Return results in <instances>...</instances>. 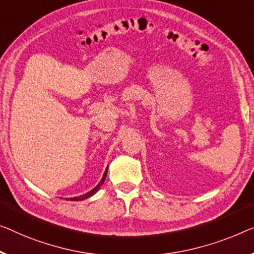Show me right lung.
Listing matches in <instances>:
<instances>
[{"label": "right lung", "instance_id": "1", "mask_svg": "<svg viewBox=\"0 0 254 254\" xmlns=\"http://www.w3.org/2000/svg\"><path fill=\"white\" fill-rule=\"evenodd\" d=\"M107 170H108V166H107V168H106V171H105V173H104L103 178H101L100 183L98 184L96 187H94L93 189H91L90 191L85 192V194H83V195H79V196H76V197H70V198H69V200H83V199H85V198H89V197H91V196H93L94 194H96V192H97V191L99 190V189H100V187L103 186V184L105 183L106 176H107Z\"/></svg>", "mask_w": 254, "mask_h": 254}]
</instances>
